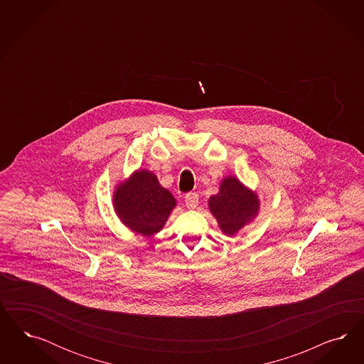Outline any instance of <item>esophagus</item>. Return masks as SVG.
<instances>
[{"instance_id": "obj_1", "label": "esophagus", "mask_w": 364, "mask_h": 364, "mask_svg": "<svg viewBox=\"0 0 364 364\" xmlns=\"http://www.w3.org/2000/svg\"><path fill=\"white\" fill-rule=\"evenodd\" d=\"M198 204V195L196 192H189L186 195V205H187L188 208H191V210H193V208H196Z\"/></svg>"}]
</instances>
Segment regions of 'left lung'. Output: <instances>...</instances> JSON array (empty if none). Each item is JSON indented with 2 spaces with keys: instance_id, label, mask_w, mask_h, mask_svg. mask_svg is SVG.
Here are the masks:
<instances>
[{
  "instance_id": "8db88e82",
  "label": "left lung",
  "mask_w": 364,
  "mask_h": 364,
  "mask_svg": "<svg viewBox=\"0 0 364 364\" xmlns=\"http://www.w3.org/2000/svg\"><path fill=\"white\" fill-rule=\"evenodd\" d=\"M210 210L218 219L221 231L231 236L254 219L259 201L237 178L230 176L223 180L220 192L210 196Z\"/></svg>"
}]
</instances>
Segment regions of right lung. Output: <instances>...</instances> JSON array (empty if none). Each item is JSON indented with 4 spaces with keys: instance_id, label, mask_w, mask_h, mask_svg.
I'll use <instances>...</instances> for the list:
<instances>
[{
    "instance_id": "right-lung-1",
    "label": "right lung",
    "mask_w": 364,
    "mask_h": 364,
    "mask_svg": "<svg viewBox=\"0 0 364 364\" xmlns=\"http://www.w3.org/2000/svg\"><path fill=\"white\" fill-rule=\"evenodd\" d=\"M113 201L122 223L145 236L160 231L176 205L172 193L148 171L136 172L128 183L117 187Z\"/></svg>"
}]
</instances>
